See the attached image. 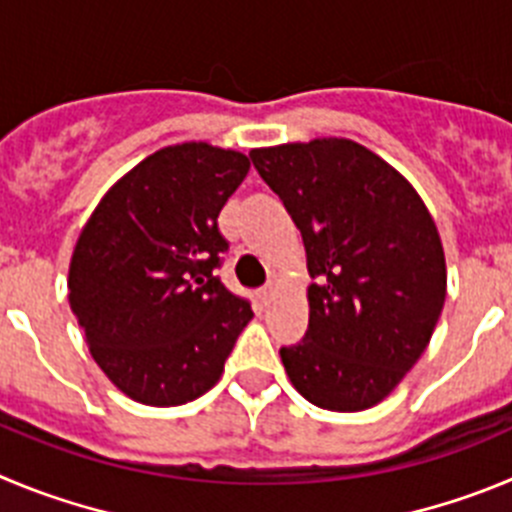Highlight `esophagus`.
Listing matches in <instances>:
<instances>
[{
  "label": "esophagus",
  "mask_w": 512,
  "mask_h": 512,
  "mask_svg": "<svg viewBox=\"0 0 512 512\" xmlns=\"http://www.w3.org/2000/svg\"><path fill=\"white\" fill-rule=\"evenodd\" d=\"M273 296H275V288H273V285H267V288H262L260 293H257V298H260V303H265V306H267V303H270V301H273Z\"/></svg>",
  "instance_id": "esophagus-1"
}]
</instances>
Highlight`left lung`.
Instances as JSON below:
<instances>
[{
    "mask_svg": "<svg viewBox=\"0 0 512 512\" xmlns=\"http://www.w3.org/2000/svg\"><path fill=\"white\" fill-rule=\"evenodd\" d=\"M262 181L301 229L308 331L280 349L293 388L326 411L388 398L426 352L446 301L439 229L416 188L344 137L257 147Z\"/></svg>",
    "mask_w": 512,
    "mask_h": 512,
    "instance_id": "left-lung-1",
    "label": "left lung"
}]
</instances>
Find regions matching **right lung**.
<instances>
[{
    "mask_svg": "<svg viewBox=\"0 0 512 512\" xmlns=\"http://www.w3.org/2000/svg\"><path fill=\"white\" fill-rule=\"evenodd\" d=\"M250 158L209 142L147 155L99 201L71 257L68 301L101 372L132 400L183 405L219 382L252 319L216 278L219 211Z\"/></svg>",
    "mask_w": 512,
    "mask_h": 512,
    "instance_id": "obj_1",
    "label": "right lung"
}]
</instances>
